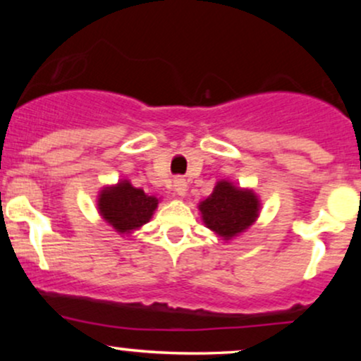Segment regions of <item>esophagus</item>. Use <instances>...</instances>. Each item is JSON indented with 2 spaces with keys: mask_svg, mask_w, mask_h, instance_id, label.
Here are the masks:
<instances>
[{
  "mask_svg": "<svg viewBox=\"0 0 361 361\" xmlns=\"http://www.w3.org/2000/svg\"><path fill=\"white\" fill-rule=\"evenodd\" d=\"M173 186H175L176 195H180V197H185L186 190H188V185H186V180H183V178H176V180L173 181Z\"/></svg>",
  "mask_w": 361,
  "mask_h": 361,
  "instance_id": "1",
  "label": "esophagus"
}]
</instances>
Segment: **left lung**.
I'll use <instances>...</instances> for the list:
<instances>
[{"instance_id":"left-lung-1","label":"left lung","mask_w":361,"mask_h":361,"mask_svg":"<svg viewBox=\"0 0 361 361\" xmlns=\"http://www.w3.org/2000/svg\"><path fill=\"white\" fill-rule=\"evenodd\" d=\"M198 209L209 229L224 239H231L256 221L259 202L251 190L235 188L229 181H219L212 195Z\"/></svg>"}]
</instances>
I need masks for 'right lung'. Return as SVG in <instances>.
Segmentation results:
<instances>
[{
	"label": "right lung",
	"mask_w": 361,
	"mask_h": 361,
	"mask_svg": "<svg viewBox=\"0 0 361 361\" xmlns=\"http://www.w3.org/2000/svg\"><path fill=\"white\" fill-rule=\"evenodd\" d=\"M157 207V198L149 197L128 181L106 186L98 198V209L106 222L120 234H128L149 222Z\"/></svg>",
	"instance_id": "1"
}]
</instances>
